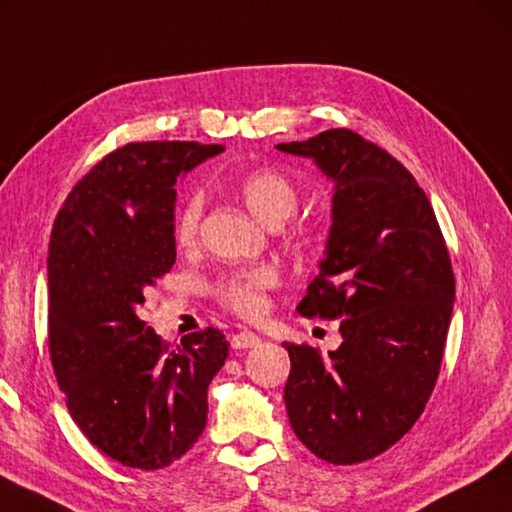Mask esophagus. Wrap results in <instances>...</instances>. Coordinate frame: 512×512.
I'll return each mask as SVG.
<instances>
[{"label":"esophagus","mask_w":512,"mask_h":512,"mask_svg":"<svg viewBox=\"0 0 512 512\" xmlns=\"http://www.w3.org/2000/svg\"><path fill=\"white\" fill-rule=\"evenodd\" d=\"M230 345L232 349H250V347H257L259 345V336L253 331H239L235 336L230 338Z\"/></svg>","instance_id":"1"}]
</instances>
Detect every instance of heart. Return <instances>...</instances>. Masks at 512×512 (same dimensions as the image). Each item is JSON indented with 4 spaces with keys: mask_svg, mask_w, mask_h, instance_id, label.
Here are the masks:
<instances>
[{
    "mask_svg": "<svg viewBox=\"0 0 512 512\" xmlns=\"http://www.w3.org/2000/svg\"><path fill=\"white\" fill-rule=\"evenodd\" d=\"M237 192L248 206V210L266 226H282L288 217H293L300 203V190L277 170H255L241 176ZM203 215V194L192 192L181 203L174 219V237L181 246H190L197 239L199 221ZM304 244L311 241L309 230H300ZM277 286V271L271 266H255L246 271H232L219 277L212 286L217 300L228 306L232 313L241 318H257L266 309V293Z\"/></svg>",
    "mask_w": 512,
    "mask_h": 512,
    "instance_id": "obj_1",
    "label": "heart"
}]
</instances>
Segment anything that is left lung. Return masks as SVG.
Returning <instances> with one entry per match:
<instances>
[{
    "mask_svg": "<svg viewBox=\"0 0 512 512\" xmlns=\"http://www.w3.org/2000/svg\"><path fill=\"white\" fill-rule=\"evenodd\" d=\"M277 150L336 183L320 273L297 313L340 318L342 345L324 358L284 342V403L315 457L349 466L392 448L425 410L452 318L448 246L414 176L360 134L327 129Z\"/></svg>",
    "mask_w": 512,
    "mask_h": 512,
    "instance_id": "8db88e82",
    "label": "left lung"
}]
</instances>
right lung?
<instances>
[{"label":"right lung","mask_w":512,"mask_h":512,"mask_svg":"<svg viewBox=\"0 0 512 512\" xmlns=\"http://www.w3.org/2000/svg\"><path fill=\"white\" fill-rule=\"evenodd\" d=\"M224 145L129 143L69 192L49 244V351L82 434L127 468L159 470L208 421V385L228 358L219 329L172 349L138 318L176 262V176Z\"/></svg>","instance_id":"1"}]
</instances>
